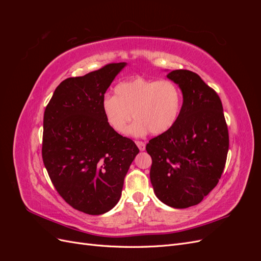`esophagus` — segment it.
<instances>
[{
    "instance_id": "1",
    "label": "esophagus",
    "mask_w": 261,
    "mask_h": 261,
    "mask_svg": "<svg viewBox=\"0 0 261 261\" xmlns=\"http://www.w3.org/2000/svg\"><path fill=\"white\" fill-rule=\"evenodd\" d=\"M136 145L139 148L140 151H144V150L146 149V144L143 143V141H136Z\"/></svg>"
}]
</instances>
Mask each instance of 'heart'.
I'll return each instance as SVG.
<instances>
[{
  "label": "heart",
  "instance_id": "obj_1",
  "mask_svg": "<svg viewBox=\"0 0 261 261\" xmlns=\"http://www.w3.org/2000/svg\"><path fill=\"white\" fill-rule=\"evenodd\" d=\"M115 96L106 94L101 111L109 127L120 135L128 132L133 118L136 122L130 133L141 136L148 130L160 135L171 129L180 113L181 97L178 86L169 80L134 77L116 85Z\"/></svg>",
  "mask_w": 261,
  "mask_h": 261
}]
</instances>
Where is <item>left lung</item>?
<instances>
[{
    "label": "left lung",
    "mask_w": 261,
    "mask_h": 261,
    "mask_svg": "<svg viewBox=\"0 0 261 261\" xmlns=\"http://www.w3.org/2000/svg\"><path fill=\"white\" fill-rule=\"evenodd\" d=\"M183 106L171 129L149 140L150 180L155 196L176 209L198 204L218 184L228 151V132L217 92L199 75L172 70Z\"/></svg>",
    "instance_id": "obj_1"
}]
</instances>
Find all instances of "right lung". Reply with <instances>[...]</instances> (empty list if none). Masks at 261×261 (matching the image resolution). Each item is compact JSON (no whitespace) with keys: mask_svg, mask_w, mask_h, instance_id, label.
<instances>
[{"mask_svg":"<svg viewBox=\"0 0 261 261\" xmlns=\"http://www.w3.org/2000/svg\"><path fill=\"white\" fill-rule=\"evenodd\" d=\"M126 63H112L63 81L43 116L42 159L69 206L92 216L115 207L139 149L109 127L101 101Z\"/></svg>","mask_w":261,"mask_h":261,"instance_id":"obj_1","label":"right lung"}]
</instances>
